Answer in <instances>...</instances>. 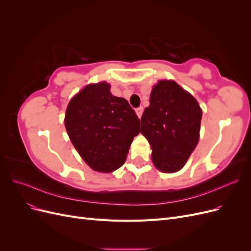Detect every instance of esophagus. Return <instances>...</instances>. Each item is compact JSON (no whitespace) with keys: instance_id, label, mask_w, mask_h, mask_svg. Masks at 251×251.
<instances>
[{"instance_id":"esophagus-1","label":"esophagus","mask_w":251,"mask_h":251,"mask_svg":"<svg viewBox=\"0 0 251 251\" xmlns=\"http://www.w3.org/2000/svg\"><path fill=\"white\" fill-rule=\"evenodd\" d=\"M136 113H137L138 117H139V118H141V116H142V113H143V107H139V108L136 109Z\"/></svg>"}]
</instances>
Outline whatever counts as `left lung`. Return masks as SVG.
Wrapping results in <instances>:
<instances>
[{
  "mask_svg": "<svg viewBox=\"0 0 251 251\" xmlns=\"http://www.w3.org/2000/svg\"><path fill=\"white\" fill-rule=\"evenodd\" d=\"M201 118L198 101L177 82L160 80L153 88L140 131L158 170L174 173L183 168L198 144Z\"/></svg>",
  "mask_w": 251,
  "mask_h": 251,
  "instance_id": "left-lung-1",
  "label": "left lung"
}]
</instances>
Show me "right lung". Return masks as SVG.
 <instances>
[{"label": "right lung", "instance_id": "add662e5", "mask_svg": "<svg viewBox=\"0 0 251 251\" xmlns=\"http://www.w3.org/2000/svg\"><path fill=\"white\" fill-rule=\"evenodd\" d=\"M68 135L91 169L110 173L126 161L128 148L140 132V120L123 97L111 94L110 85H89L68 104Z\"/></svg>", "mask_w": 251, "mask_h": 251}]
</instances>
